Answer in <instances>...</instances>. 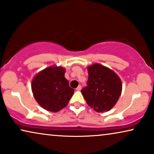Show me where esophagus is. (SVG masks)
I'll return each mask as SVG.
<instances>
[{"label": "esophagus", "mask_w": 154, "mask_h": 154, "mask_svg": "<svg viewBox=\"0 0 154 154\" xmlns=\"http://www.w3.org/2000/svg\"><path fill=\"white\" fill-rule=\"evenodd\" d=\"M77 90V91H80V90H81V85H79L78 87L76 88V89H75Z\"/></svg>", "instance_id": "esophagus-1"}]
</instances>
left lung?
<instances>
[{
	"label": "left lung",
	"mask_w": 154,
	"mask_h": 154,
	"mask_svg": "<svg viewBox=\"0 0 154 154\" xmlns=\"http://www.w3.org/2000/svg\"><path fill=\"white\" fill-rule=\"evenodd\" d=\"M88 86L81 93L89 106L97 112L109 111L114 106L122 92V82L111 69L94 64L88 66Z\"/></svg>",
	"instance_id": "left-lung-1"
}]
</instances>
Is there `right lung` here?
Segmentation results:
<instances>
[{"instance_id": "obj_1", "label": "right lung", "mask_w": 154, "mask_h": 154, "mask_svg": "<svg viewBox=\"0 0 154 154\" xmlns=\"http://www.w3.org/2000/svg\"><path fill=\"white\" fill-rule=\"evenodd\" d=\"M65 69L52 66L43 69L35 75L31 82L33 97L45 110L57 112L66 106L73 94L64 77Z\"/></svg>"}]
</instances>
